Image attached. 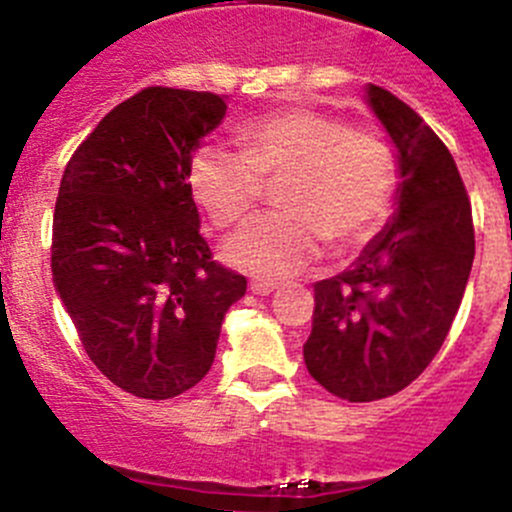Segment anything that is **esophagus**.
<instances>
[{
    "instance_id": "1",
    "label": "esophagus",
    "mask_w": 512,
    "mask_h": 512,
    "mask_svg": "<svg viewBox=\"0 0 512 512\" xmlns=\"http://www.w3.org/2000/svg\"><path fill=\"white\" fill-rule=\"evenodd\" d=\"M275 288H278V283H275V280H265V278H252L250 280V290L255 295H270Z\"/></svg>"
}]
</instances>
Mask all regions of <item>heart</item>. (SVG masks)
Returning a JSON list of instances; mask_svg holds the SVG:
<instances>
[{"mask_svg": "<svg viewBox=\"0 0 512 512\" xmlns=\"http://www.w3.org/2000/svg\"><path fill=\"white\" fill-rule=\"evenodd\" d=\"M242 151L204 143L189 159L191 197L214 227L240 222L283 181L285 212L247 222L224 245V260L257 278H288L318 260L331 240L361 245L386 222L394 204L396 164L389 143L315 108H288L245 121Z\"/></svg>", "mask_w": 512, "mask_h": 512, "instance_id": "1", "label": "heart"}]
</instances>
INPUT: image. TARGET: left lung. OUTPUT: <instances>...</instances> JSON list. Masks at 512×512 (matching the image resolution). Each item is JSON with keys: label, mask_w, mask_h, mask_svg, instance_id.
<instances>
[{"label": "left lung", "mask_w": 512, "mask_h": 512, "mask_svg": "<svg viewBox=\"0 0 512 512\" xmlns=\"http://www.w3.org/2000/svg\"><path fill=\"white\" fill-rule=\"evenodd\" d=\"M366 103L396 148L391 222L348 270L315 283L305 366L346 401H376L412 384L437 356L475 260L465 184L437 133L404 100L366 85Z\"/></svg>", "instance_id": "1"}]
</instances>
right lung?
<instances>
[{"label": "right lung", "mask_w": 512, "mask_h": 512, "mask_svg": "<svg viewBox=\"0 0 512 512\" xmlns=\"http://www.w3.org/2000/svg\"><path fill=\"white\" fill-rule=\"evenodd\" d=\"M227 95L143 88L65 166L52 219V283L100 374L141 399L207 376L247 280L212 260L186 169Z\"/></svg>", "instance_id": "1"}]
</instances>
